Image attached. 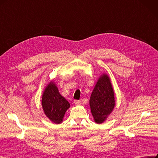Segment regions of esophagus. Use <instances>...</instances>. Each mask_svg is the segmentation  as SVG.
<instances>
[{
  "instance_id": "obj_1",
  "label": "esophagus",
  "mask_w": 158,
  "mask_h": 158,
  "mask_svg": "<svg viewBox=\"0 0 158 158\" xmlns=\"http://www.w3.org/2000/svg\"><path fill=\"white\" fill-rule=\"evenodd\" d=\"M74 102V104H75L76 105H80L81 101H80V100H75Z\"/></svg>"
}]
</instances>
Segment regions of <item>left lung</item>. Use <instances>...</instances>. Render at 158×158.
I'll return each mask as SVG.
<instances>
[{
  "label": "left lung",
  "mask_w": 158,
  "mask_h": 158,
  "mask_svg": "<svg viewBox=\"0 0 158 158\" xmlns=\"http://www.w3.org/2000/svg\"><path fill=\"white\" fill-rule=\"evenodd\" d=\"M91 112L97 123L104 122L115 106L114 92L110 78L106 74L99 77L89 99Z\"/></svg>",
  "instance_id": "8db88e82"
}]
</instances>
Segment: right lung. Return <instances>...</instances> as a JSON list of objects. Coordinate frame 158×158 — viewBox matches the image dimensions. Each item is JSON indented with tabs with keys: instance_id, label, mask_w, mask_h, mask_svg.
I'll return each instance as SVG.
<instances>
[{
	"instance_id": "add662e5",
	"label": "right lung",
	"mask_w": 158,
	"mask_h": 158,
	"mask_svg": "<svg viewBox=\"0 0 158 158\" xmlns=\"http://www.w3.org/2000/svg\"><path fill=\"white\" fill-rule=\"evenodd\" d=\"M42 106L46 116L53 123H60L70 107V103L59 94L54 81H51L42 94Z\"/></svg>"
}]
</instances>
